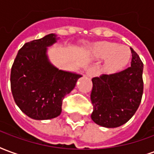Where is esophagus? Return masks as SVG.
<instances>
[{
    "label": "esophagus",
    "instance_id": "1",
    "mask_svg": "<svg viewBox=\"0 0 154 154\" xmlns=\"http://www.w3.org/2000/svg\"><path fill=\"white\" fill-rule=\"evenodd\" d=\"M96 75V70L94 68H89V69L87 70V72H86V75L89 77V78H92V77H94V75Z\"/></svg>",
    "mask_w": 154,
    "mask_h": 154
}]
</instances>
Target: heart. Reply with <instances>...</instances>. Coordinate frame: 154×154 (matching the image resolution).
Listing matches in <instances>:
<instances>
[{
  "instance_id": "b5f03b06",
  "label": "heart",
  "mask_w": 154,
  "mask_h": 154,
  "mask_svg": "<svg viewBox=\"0 0 154 154\" xmlns=\"http://www.w3.org/2000/svg\"><path fill=\"white\" fill-rule=\"evenodd\" d=\"M92 51L96 57L106 58L104 69L108 73L117 72L123 69L131 57V51L129 47L111 42L94 43Z\"/></svg>"
}]
</instances>
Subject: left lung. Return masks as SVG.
<instances>
[{
  "mask_svg": "<svg viewBox=\"0 0 154 154\" xmlns=\"http://www.w3.org/2000/svg\"><path fill=\"white\" fill-rule=\"evenodd\" d=\"M131 66L121 72L92 79L91 118L106 128L121 126L134 116L140 106L143 90V64L131 48Z\"/></svg>",
  "mask_w": 154,
  "mask_h": 154,
  "instance_id": "8db88e82",
  "label": "left lung"
}]
</instances>
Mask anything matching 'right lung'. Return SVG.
Returning a JSON list of instances; mask_svg holds the SVG:
<instances>
[{
  "label": "right lung",
  "mask_w": 154,
  "mask_h": 154,
  "mask_svg": "<svg viewBox=\"0 0 154 154\" xmlns=\"http://www.w3.org/2000/svg\"><path fill=\"white\" fill-rule=\"evenodd\" d=\"M51 33L26 42L19 50L11 68V87L20 109L34 120H48L61 113L62 101L81 75L57 69L47 50L57 42Z\"/></svg>",
  "instance_id": "obj_1"
}]
</instances>
